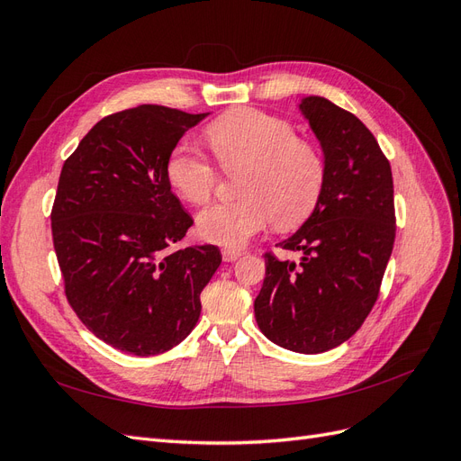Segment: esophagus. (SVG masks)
Segmentation results:
<instances>
[{"label":"esophagus","instance_id":"1","mask_svg":"<svg viewBox=\"0 0 461 461\" xmlns=\"http://www.w3.org/2000/svg\"><path fill=\"white\" fill-rule=\"evenodd\" d=\"M221 254H222V261H227V263L236 261V259L242 256L240 249H234V248H222Z\"/></svg>","mask_w":461,"mask_h":461}]
</instances>
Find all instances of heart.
Segmentation results:
<instances>
[{"mask_svg": "<svg viewBox=\"0 0 461 461\" xmlns=\"http://www.w3.org/2000/svg\"><path fill=\"white\" fill-rule=\"evenodd\" d=\"M221 167L240 171L242 198L215 203L196 219L203 240L239 248L271 227L288 229L308 217L319 200L325 165L313 146L298 140L292 124L258 109H234L205 129ZM165 175L180 200L205 203L217 183L213 163L190 142H180L165 163Z\"/></svg>", "mask_w": 461, "mask_h": 461, "instance_id": "heart-1", "label": "heart"}]
</instances>
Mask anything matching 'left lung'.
Masks as SVG:
<instances>
[{"mask_svg": "<svg viewBox=\"0 0 461 461\" xmlns=\"http://www.w3.org/2000/svg\"><path fill=\"white\" fill-rule=\"evenodd\" d=\"M323 151L325 180L312 215L278 242L300 261L265 256L254 312L276 346L321 354L346 342L379 296L394 246L390 163L356 115L321 95L298 104Z\"/></svg>", "mask_w": 461, "mask_h": 461, "instance_id": "left-lung-1", "label": "left lung"}]
</instances>
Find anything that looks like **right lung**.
<instances>
[{"mask_svg":"<svg viewBox=\"0 0 461 461\" xmlns=\"http://www.w3.org/2000/svg\"><path fill=\"white\" fill-rule=\"evenodd\" d=\"M209 113L138 105L95 122L61 169L51 209L65 294L97 339L156 356L196 327L200 294L221 265L212 246L173 249L192 217L165 163Z\"/></svg>","mask_w":461,"mask_h":461,"instance_id":"add662e5","label":"right lung"}]
</instances>
